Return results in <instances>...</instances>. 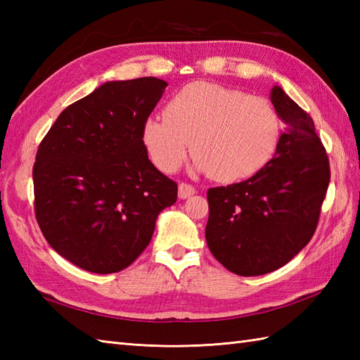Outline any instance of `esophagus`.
Returning a JSON list of instances; mask_svg holds the SVG:
<instances>
[{"label": "esophagus", "mask_w": 360, "mask_h": 360, "mask_svg": "<svg viewBox=\"0 0 360 360\" xmlns=\"http://www.w3.org/2000/svg\"><path fill=\"white\" fill-rule=\"evenodd\" d=\"M195 187L187 184V182H181V184L178 186V196L181 198V200H186V198H190L195 195Z\"/></svg>", "instance_id": "1"}]
</instances>
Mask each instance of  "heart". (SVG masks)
<instances>
[{"mask_svg":"<svg viewBox=\"0 0 360 360\" xmlns=\"http://www.w3.org/2000/svg\"><path fill=\"white\" fill-rule=\"evenodd\" d=\"M280 133V117L267 98L196 82L170 98L164 119L145 122L143 143L159 170L173 173L184 162L192 142L198 172L233 182L269 162Z\"/></svg>","mask_w":360,"mask_h":360,"instance_id":"obj_1","label":"heart"}]
</instances>
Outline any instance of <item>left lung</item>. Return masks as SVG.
Listing matches in <instances>:
<instances>
[{"instance_id": "obj_1", "label": "left lung", "mask_w": 360, "mask_h": 360, "mask_svg": "<svg viewBox=\"0 0 360 360\" xmlns=\"http://www.w3.org/2000/svg\"><path fill=\"white\" fill-rule=\"evenodd\" d=\"M271 102L286 125L274 158L252 178L207 192V246L243 277L290 262L316 232L330 184V160L314 122L280 86Z\"/></svg>"}]
</instances>
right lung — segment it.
I'll return each instance as SVG.
<instances>
[{
	"instance_id": "1",
	"label": "right lung",
	"mask_w": 360,
	"mask_h": 360,
	"mask_svg": "<svg viewBox=\"0 0 360 360\" xmlns=\"http://www.w3.org/2000/svg\"><path fill=\"white\" fill-rule=\"evenodd\" d=\"M156 77L106 82L68 106L38 147L35 217L58 255L94 274L125 269L151 241L178 184L151 164L143 127L164 94Z\"/></svg>"
}]
</instances>
